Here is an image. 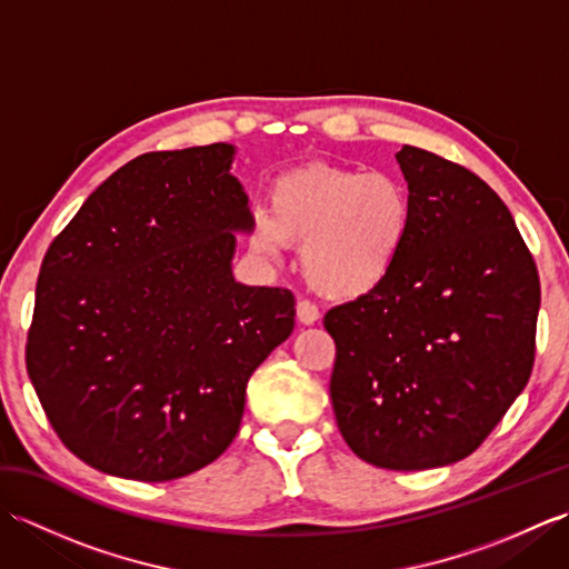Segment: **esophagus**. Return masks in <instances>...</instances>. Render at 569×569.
<instances>
[{
  "instance_id": "1",
  "label": "esophagus",
  "mask_w": 569,
  "mask_h": 569,
  "mask_svg": "<svg viewBox=\"0 0 569 569\" xmlns=\"http://www.w3.org/2000/svg\"><path fill=\"white\" fill-rule=\"evenodd\" d=\"M296 310H298V320L303 325H316L320 320V310L316 303H312V300H306V298L298 300Z\"/></svg>"
}]
</instances>
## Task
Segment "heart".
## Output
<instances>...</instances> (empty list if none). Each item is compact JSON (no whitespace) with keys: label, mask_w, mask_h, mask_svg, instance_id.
Instances as JSON below:
<instances>
[{"label":"heart","mask_w":569,"mask_h":569,"mask_svg":"<svg viewBox=\"0 0 569 569\" xmlns=\"http://www.w3.org/2000/svg\"><path fill=\"white\" fill-rule=\"evenodd\" d=\"M413 224L408 190L386 173L310 163L269 190V214H253L251 247L278 257L300 244V263L318 293L352 300L396 269Z\"/></svg>","instance_id":"1"}]
</instances>
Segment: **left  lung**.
I'll list each match as a JSON object with an SVG mask.
<instances>
[{"mask_svg": "<svg viewBox=\"0 0 569 569\" xmlns=\"http://www.w3.org/2000/svg\"><path fill=\"white\" fill-rule=\"evenodd\" d=\"M413 224L393 273L325 312L345 442L381 469L469 457L526 389L540 278L503 200L426 149L396 153Z\"/></svg>", "mask_w": 569, "mask_h": 569, "instance_id": "8db88e82", "label": "left lung"}]
</instances>
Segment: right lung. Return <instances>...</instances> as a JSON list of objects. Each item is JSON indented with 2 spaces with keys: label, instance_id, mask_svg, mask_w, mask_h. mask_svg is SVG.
<instances>
[{
  "label": "right lung",
  "instance_id": "obj_1",
  "mask_svg": "<svg viewBox=\"0 0 569 569\" xmlns=\"http://www.w3.org/2000/svg\"><path fill=\"white\" fill-rule=\"evenodd\" d=\"M232 156H137L46 251L27 371L60 442L104 475L171 481L214 462L253 369L293 332L288 288L232 278V229H251Z\"/></svg>",
  "mask_w": 569,
  "mask_h": 569
}]
</instances>
